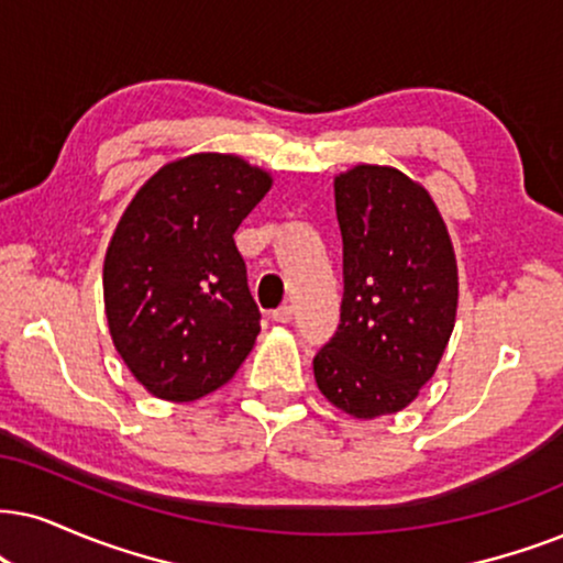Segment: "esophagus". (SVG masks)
<instances>
[{
	"mask_svg": "<svg viewBox=\"0 0 563 563\" xmlns=\"http://www.w3.org/2000/svg\"><path fill=\"white\" fill-rule=\"evenodd\" d=\"M273 319L275 322H280V324H288L290 319H294V306H280V309H275L273 311Z\"/></svg>",
	"mask_w": 563,
	"mask_h": 563,
	"instance_id": "esophagus-1",
	"label": "esophagus"
}]
</instances>
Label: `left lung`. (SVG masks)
I'll return each instance as SVG.
<instances>
[{
    "label": "left lung",
    "instance_id": "8db88e82",
    "mask_svg": "<svg viewBox=\"0 0 563 563\" xmlns=\"http://www.w3.org/2000/svg\"><path fill=\"white\" fill-rule=\"evenodd\" d=\"M343 303L314 358L319 393L358 421L393 416L437 372L457 319V257L426 187L393 166L334 176Z\"/></svg>",
    "mask_w": 563,
    "mask_h": 563
}]
</instances>
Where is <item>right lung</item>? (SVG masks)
<instances>
[{"mask_svg": "<svg viewBox=\"0 0 563 563\" xmlns=\"http://www.w3.org/2000/svg\"><path fill=\"white\" fill-rule=\"evenodd\" d=\"M273 187L233 153L161 166L119 218L103 260L113 347L153 397L195 402L233 379L260 309L233 233Z\"/></svg>", "mask_w": 563, "mask_h": 563, "instance_id": "1", "label": "right lung"}]
</instances>
